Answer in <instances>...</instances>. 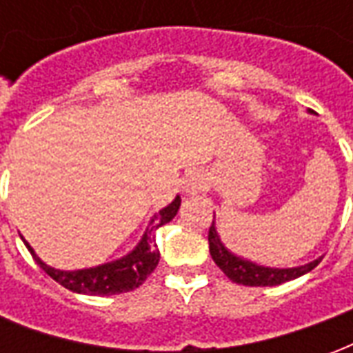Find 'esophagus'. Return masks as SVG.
Segmentation results:
<instances>
[{
    "mask_svg": "<svg viewBox=\"0 0 353 353\" xmlns=\"http://www.w3.org/2000/svg\"><path fill=\"white\" fill-rule=\"evenodd\" d=\"M202 185H204L202 177H200L199 174H194V176L187 177V179H185V191L194 194V192H199L200 189H202Z\"/></svg>",
    "mask_w": 353,
    "mask_h": 353,
    "instance_id": "esophagus-1",
    "label": "esophagus"
}]
</instances>
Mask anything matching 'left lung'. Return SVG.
Returning <instances> with one entry per match:
<instances>
[{
    "label": "left lung",
    "instance_id": "left-lung-1",
    "mask_svg": "<svg viewBox=\"0 0 353 353\" xmlns=\"http://www.w3.org/2000/svg\"><path fill=\"white\" fill-rule=\"evenodd\" d=\"M208 242H210V253L215 265L221 268L225 276L232 280L234 283L240 285H252V288H265V285H280L283 281L295 280L303 274L310 272L312 268L319 265V261L308 263L304 266H296V268H266L252 263V261H244L240 257H234L232 253L221 244V240L215 232L214 223L208 230Z\"/></svg>",
    "mask_w": 353,
    "mask_h": 353
}]
</instances>
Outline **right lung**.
Here are the masks:
<instances>
[{
    "label": "right lung",
    "mask_w": 353,
    "mask_h": 353,
    "mask_svg": "<svg viewBox=\"0 0 353 353\" xmlns=\"http://www.w3.org/2000/svg\"><path fill=\"white\" fill-rule=\"evenodd\" d=\"M179 204H181V199L177 196L170 206L159 212V215L153 219V227L147 230L145 236L141 238L138 248L130 255H126V257L119 261H113V263H108V265L96 266V268H85V270H75V272H64V270L50 268V266L45 265L35 255L34 250L28 245V242H24V244H26L28 252L32 253L35 263L41 266L52 280L58 281L60 285H64L65 289H70L73 293H83V295H119V293H126V291L139 288L157 268L159 259H161V253L157 250V245L151 244L149 234L154 229H159L162 225L172 221L174 215L177 214V210H179Z\"/></svg>",
    "instance_id": "right-lung-1"
}]
</instances>
